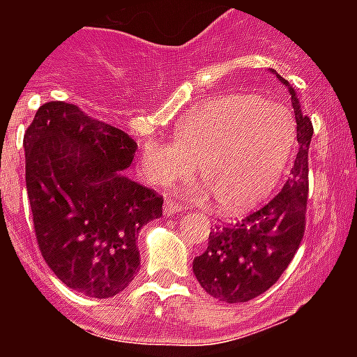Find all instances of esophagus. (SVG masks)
<instances>
[{"label":"esophagus","mask_w":357,"mask_h":357,"mask_svg":"<svg viewBox=\"0 0 357 357\" xmlns=\"http://www.w3.org/2000/svg\"><path fill=\"white\" fill-rule=\"evenodd\" d=\"M162 209H165V213L167 215H174V213H178L183 209V206H179V204H176V202L172 200H167L165 202V206H162Z\"/></svg>","instance_id":"34e87169"}]
</instances>
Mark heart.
<instances>
[{
  "mask_svg": "<svg viewBox=\"0 0 357 357\" xmlns=\"http://www.w3.org/2000/svg\"><path fill=\"white\" fill-rule=\"evenodd\" d=\"M293 144V122L285 109L255 96L228 94L190 113L174 140H144L139 170L150 183L172 187L192 178L198 165L215 206L237 213L271 195Z\"/></svg>",
  "mask_w": 357,
  "mask_h": 357,
  "instance_id": "1",
  "label": "heart"
}]
</instances>
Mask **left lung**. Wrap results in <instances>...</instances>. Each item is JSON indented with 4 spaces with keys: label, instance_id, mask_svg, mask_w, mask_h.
Wrapping results in <instances>:
<instances>
[{
    "label": "left lung",
    "instance_id": "left-lung-1",
    "mask_svg": "<svg viewBox=\"0 0 357 357\" xmlns=\"http://www.w3.org/2000/svg\"><path fill=\"white\" fill-rule=\"evenodd\" d=\"M289 92L296 119L298 153L287 183L268 204L243 220L217 226L209 234L206 252L192 261V271L204 291L228 304L248 302L268 291L291 265L304 238L313 123L300 111L293 89Z\"/></svg>",
    "mask_w": 357,
    "mask_h": 357
}]
</instances>
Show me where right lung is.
Returning a JSON list of instances; mask_svg holds the SVG:
<instances>
[{
    "label": "right lung",
    "mask_w": 357,
    "mask_h": 357,
    "mask_svg": "<svg viewBox=\"0 0 357 357\" xmlns=\"http://www.w3.org/2000/svg\"><path fill=\"white\" fill-rule=\"evenodd\" d=\"M25 185L42 257L70 289L111 298L140 266V228L162 196L131 181L137 142L77 105L47 102L25 129Z\"/></svg>",
    "instance_id": "obj_1"
}]
</instances>
